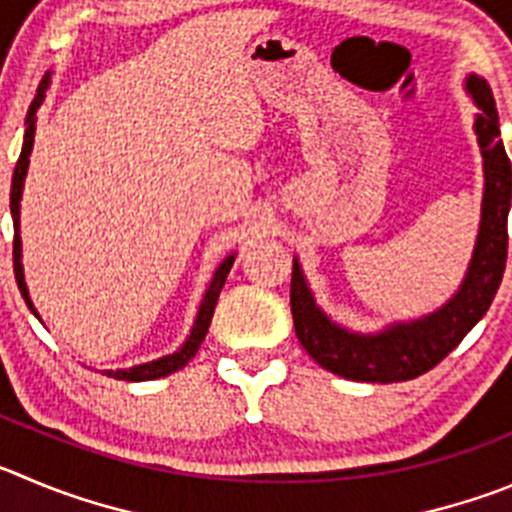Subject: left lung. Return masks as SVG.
Here are the masks:
<instances>
[{
  "label": "left lung",
  "instance_id": "1",
  "mask_svg": "<svg viewBox=\"0 0 512 512\" xmlns=\"http://www.w3.org/2000/svg\"><path fill=\"white\" fill-rule=\"evenodd\" d=\"M467 90L480 105L475 131L485 159V197L475 255L460 293L422 321L399 323L379 336H358L331 323L315 308L313 295L293 262L290 310L298 341L326 371L351 381L391 384L427 374L460 346L493 303L508 260V212L512 199V169L500 141L498 111L490 85L477 75L467 78Z\"/></svg>",
  "mask_w": 512,
  "mask_h": 512
}]
</instances>
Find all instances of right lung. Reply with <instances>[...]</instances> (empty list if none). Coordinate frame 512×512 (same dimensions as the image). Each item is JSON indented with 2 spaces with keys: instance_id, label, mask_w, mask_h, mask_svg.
<instances>
[{
  "instance_id": "right-lung-1",
  "label": "right lung",
  "mask_w": 512,
  "mask_h": 512,
  "mask_svg": "<svg viewBox=\"0 0 512 512\" xmlns=\"http://www.w3.org/2000/svg\"><path fill=\"white\" fill-rule=\"evenodd\" d=\"M45 88H47V78H42L40 88H37L35 100H32L30 111H27L25 143H22V154H19L17 166H14L12 194H9V209H12V219H14V252H12V255H14V278H17L19 293H22L25 303L30 305L32 313H35V308H32V303H30V295H27L25 275H22V262H19V255H22V250H19V199H22V184H25L27 164H30L32 141H35V121H37L35 113H37V108H40L42 98H45ZM232 262H234V257H227V260H224L222 265L217 267V272H214L212 285H209L207 295H204V300H202V308H199L197 323H194V331H191V336L186 338V343L179 348V351L171 353V356L159 358V361H151V364L133 366V369H128V371H105V374L113 376V379H123V381H151V379H161V376L174 374V371H179L181 366L189 364V358L199 351L204 336H207L209 323H212V315H214V305H217V298H219V290H222L224 280H227V272H229V267H232Z\"/></svg>"
}]
</instances>
